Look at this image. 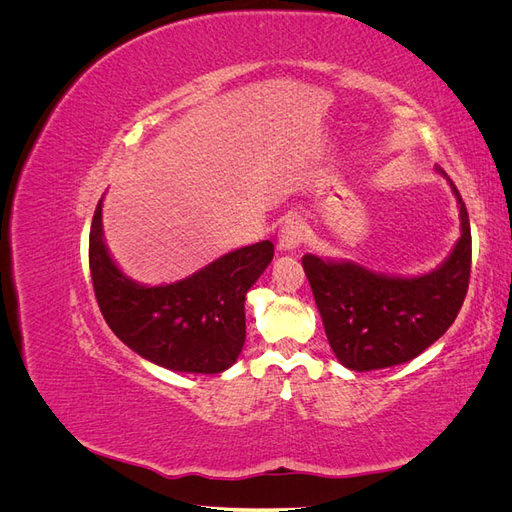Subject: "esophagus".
Listing matches in <instances>:
<instances>
[{"label":"esophagus","instance_id":"34e87169","mask_svg":"<svg viewBox=\"0 0 512 512\" xmlns=\"http://www.w3.org/2000/svg\"><path fill=\"white\" fill-rule=\"evenodd\" d=\"M305 241V224L297 215H290L280 228V237H277V247L284 252L299 250L301 243Z\"/></svg>","mask_w":512,"mask_h":512}]
</instances>
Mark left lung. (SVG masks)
Listing matches in <instances>:
<instances>
[{"mask_svg": "<svg viewBox=\"0 0 512 512\" xmlns=\"http://www.w3.org/2000/svg\"><path fill=\"white\" fill-rule=\"evenodd\" d=\"M448 183L459 205L461 237L431 273L391 277L356 262L303 256L324 331L344 367L371 371L408 363L455 322L470 284L472 235L461 194Z\"/></svg>", "mask_w": 512, "mask_h": 512, "instance_id": "obj_1", "label": "left lung"}]
</instances>
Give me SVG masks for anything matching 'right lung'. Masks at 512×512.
<instances>
[{
    "instance_id": "right-lung-1",
    "label": "right lung",
    "mask_w": 512,
    "mask_h": 512,
    "mask_svg": "<svg viewBox=\"0 0 512 512\" xmlns=\"http://www.w3.org/2000/svg\"><path fill=\"white\" fill-rule=\"evenodd\" d=\"M273 260V243L228 252L166 286H141L121 273L102 237V200L89 232V271L111 331L143 359L185 374H220L245 342V294Z\"/></svg>"
}]
</instances>
